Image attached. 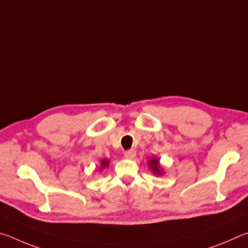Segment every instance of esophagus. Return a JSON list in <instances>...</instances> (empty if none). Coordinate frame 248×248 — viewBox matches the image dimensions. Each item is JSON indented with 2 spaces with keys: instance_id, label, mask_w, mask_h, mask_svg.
Instances as JSON below:
<instances>
[{
  "instance_id": "obj_1",
  "label": "esophagus",
  "mask_w": 248,
  "mask_h": 248,
  "mask_svg": "<svg viewBox=\"0 0 248 248\" xmlns=\"http://www.w3.org/2000/svg\"><path fill=\"white\" fill-rule=\"evenodd\" d=\"M135 155H136L135 150H134V149H129V150L125 151V153H124V157L127 158V159H133L134 157H135Z\"/></svg>"
}]
</instances>
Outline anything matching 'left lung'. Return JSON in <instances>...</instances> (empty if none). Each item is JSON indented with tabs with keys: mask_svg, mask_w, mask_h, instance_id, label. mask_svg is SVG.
I'll list each match as a JSON object with an SVG mask.
<instances>
[{
	"mask_svg": "<svg viewBox=\"0 0 248 248\" xmlns=\"http://www.w3.org/2000/svg\"><path fill=\"white\" fill-rule=\"evenodd\" d=\"M149 167L155 173H157V174H161V171H160V169H159V160L151 159L149 162Z\"/></svg>",
	"mask_w": 248,
	"mask_h": 248,
	"instance_id": "left-lung-1",
	"label": "left lung"
}]
</instances>
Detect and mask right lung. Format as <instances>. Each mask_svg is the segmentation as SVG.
Masks as SVG:
<instances>
[{
  "label": "right lung",
  "mask_w": 248,
  "mask_h": 248,
  "mask_svg": "<svg viewBox=\"0 0 248 248\" xmlns=\"http://www.w3.org/2000/svg\"><path fill=\"white\" fill-rule=\"evenodd\" d=\"M108 164V162L107 161V160H102V162H101V166L104 168V167H107Z\"/></svg>",
  "instance_id": "obj_1"
}]
</instances>
